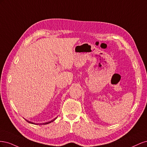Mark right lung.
<instances>
[{"label":"right lung","instance_id":"1","mask_svg":"<svg viewBox=\"0 0 147 147\" xmlns=\"http://www.w3.org/2000/svg\"><path fill=\"white\" fill-rule=\"evenodd\" d=\"M55 119H56V118H55ZM55 119H53V120H51V121H49V122H48V123H45V124H48V123H51V122H53V121H54V120H55ZM26 121H28V123H31V124H34V123H32V122H30V121H28V120H27V119H26Z\"/></svg>","mask_w":147,"mask_h":147}]
</instances>
